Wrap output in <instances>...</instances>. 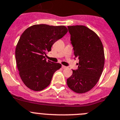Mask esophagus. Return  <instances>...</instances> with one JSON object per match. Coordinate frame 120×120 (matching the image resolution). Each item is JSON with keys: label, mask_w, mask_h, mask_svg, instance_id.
<instances>
[{"label": "esophagus", "mask_w": 120, "mask_h": 120, "mask_svg": "<svg viewBox=\"0 0 120 120\" xmlns=\"http://www.w3.org/2000/svg\"><path fill=\"white\" fill-rule=\"evenodd\" d=\"M62 68H63V69H66V68H67V67H66V66H63V65H62Z\"/></svg>", "instance_id": "34e87169"}]
</instances>
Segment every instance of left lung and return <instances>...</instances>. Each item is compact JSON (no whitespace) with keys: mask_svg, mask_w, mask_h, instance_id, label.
Instances as JSON below:
<instances>
[{"mask_svg":"<svg viewBox=\"0 0 120 120\" xmlns=\"http://www.w3.org/2000/svg\"><path fill=\"white\" fill-rule=\"evenodd\" d=\"M74 55L79 60L78 68L72 70L67 85L77 93L94 87L103 71L105 57L102 43L97 34L84 26H68Z\"/></svg>","mask_w":120,"mask_h":120,"instance_id":"obj_1","label":"left lung"}]
</instances>
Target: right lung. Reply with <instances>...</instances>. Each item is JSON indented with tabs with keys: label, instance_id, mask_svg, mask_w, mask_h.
I'll return each mask as SVG.
<instances>
[{
	"label": "right lung",
	"instance_id": "right-lung-1",
	"mask_svg": "<svg viewBox=\"0 0 120 120\" xmlns=\"http://www.w3.org/2000/svg\"><path fill=\"white\" fill-rule=\"evenodd\" d=\"M68 32L64 26L34 25L21 35L15 56L19 75L24 83L34 91H41L50 84L54 73L62 65L46 60L51 47Z\"/></svg>",
	"mask_w": 120,
	"mask_h": 120
}]
</instances>
